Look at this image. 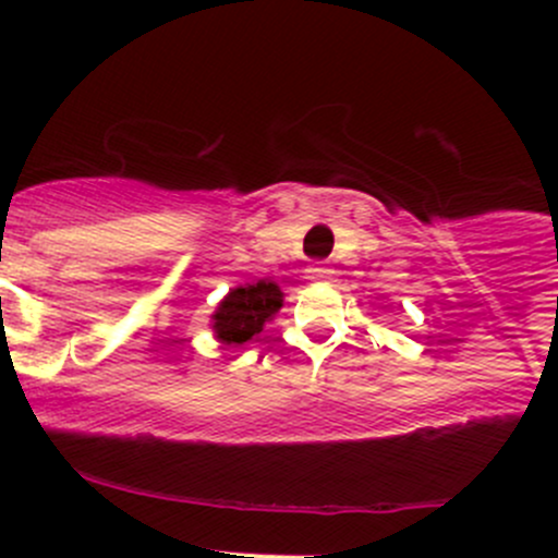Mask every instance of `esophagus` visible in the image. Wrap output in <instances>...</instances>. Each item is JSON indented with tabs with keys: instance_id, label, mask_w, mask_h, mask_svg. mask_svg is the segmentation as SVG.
I'll use <instances>...</instances> for the list:
<instances>
[{
	"instance_id": "34e87169",
	"label": "esophagus",
	"mask_w": 558,
	"mask_h": 558,
	"mask_svg": "<svg viewBox=\"0 0 558 558\" xmlns=\"http://www.w3.org/2000/svg\"><path fill=\"white\" fill-rule=\"evenodd\" d=\"M329 275H331V269L320 262H315L307 267V278L311 280H324V278H329Z\"/></svg>"
}]
</instances>
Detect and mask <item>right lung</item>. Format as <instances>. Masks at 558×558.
<instances>
[{"instance_id":"right-lung-1","label":"right lung","mask_w":558,"mask_h":558,"mask_svg":"<svg viewBox=\"0 0 558 558\" xmlns=\"http://www.w3.org/2000/svg\"><path fill=\"white\" fill-rule=\"evenodd\" d=\"M283 305V294L269 280H258V283L245 286V289L229 291L227 300L218 305L213 315V329H216L218 340L227 345H243L253 340L262 331L264 320L272 318L278 307Z\"/></svg>"}]
</instances>
